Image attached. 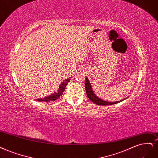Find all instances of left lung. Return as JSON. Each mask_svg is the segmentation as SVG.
I'll list each match as a JSON object with an SVG mask.
<instances>
[{
  "label": "left lung",
  "instance_id": "obj_1",
  "mask_svg": "<svg viewBox=\"0 0 158 158\" xmlns=\"http://www.w3.org/2000/svg\"><path fill=\"white\" fill-rule=\"evenodd\" d=\"M85 91H86V94L87 96L88 97L89 99L93 102L95 104L97 105H102V106H106V105H114V104H117L118 102H120L123 101H124L125 99H126L127 98H128L129 97H127L126 99H123L122 100L118 101H115V102H109V101H106L101 99V98L98 97L94 92L93 91V88L91 85V84L89 83V81L88 80V78H87V77H85Z\"/></svg>",
  "mask_w": 158,
  "mask_h": 158
}]
</instances>
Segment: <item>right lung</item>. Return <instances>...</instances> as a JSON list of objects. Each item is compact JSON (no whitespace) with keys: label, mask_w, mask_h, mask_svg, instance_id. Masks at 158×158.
I'll use <instances>...</instances> for the list:
<instances>
[{"label":"right lung","mask_w":158,"mask_h":158,"mask_svg":"<svg viewBox=\"0 0 158 158\" xmlns=\"http://www.w3.org/2000/svg\"><path fill=\"white\" fill-rule=\"evenodd\" d=\"M70 80V77L64 80L59 85V89L56 92H54L53 94H51L50 95H49L44 98H40V99H36V101H39V102H49V101H56L57 99H59V97L63 95V91L65 89V88H66V85L69 82V81Z\"/></svg>","instance_id":"obj_1"}]
</instances>
